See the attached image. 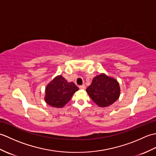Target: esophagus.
Segmentation results:
<instances>
[{
    "mask_svg": "<svg viewBox=\"0 0 156 156\" xmlns=\"http://www.w3.org/2000/svg\"><path fill=\"white\" fill-rule=\"evenodd\" d=\"M79 88H80V89H83V90H84V89H86V86H85V84H82V85L80 86Z\"/></svg>",
    "mask_w": 156,
    "mask_h": 156,
    "instance_id": "1",
    "label": "esophagus"
}]
</instances>
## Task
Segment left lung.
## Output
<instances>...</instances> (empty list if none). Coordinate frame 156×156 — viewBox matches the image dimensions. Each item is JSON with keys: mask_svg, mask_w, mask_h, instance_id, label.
<instances>
[{"mask_svg": "<svg viewBox=\"0 0 156 156\" xmlns=\"http://www.w3.org/2000/svg\"><path fill=\"white\" fill-rule=\"evenodd\" d=\"M86 91L98 106L105 107L118 100L121 88L116 79L102 73L95 76Z\"/></svg>", "mask_w": 156, "mask_h": 156, "instance_id": "left-lung-1", "label": "left lung"}]
</instances>
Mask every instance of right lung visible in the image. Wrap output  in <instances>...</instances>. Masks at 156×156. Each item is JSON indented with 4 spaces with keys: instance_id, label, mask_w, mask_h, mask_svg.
<instances>
[{
    "instance_id": "obj_1",
    "label": "right lung",
    "mask_w": 156,
    "mask_h": 156,
    "mask_svg": "<svg viewBox=\"0 0 156 156\" xmlns=\"http://www.w3.org/2000/svg\"><path fill=\"white\" fill-rule=\"evenodd\" d=\"M78 90L74 82H68L62 75H58L46 86L45 101L53 107L62 108Z\"/></svg>"
}]
</instances>
